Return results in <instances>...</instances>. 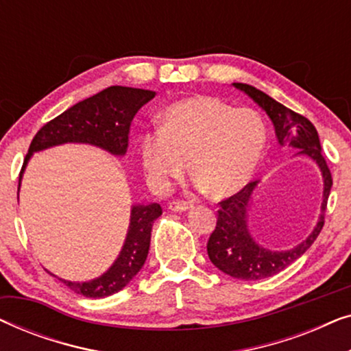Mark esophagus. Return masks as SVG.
I'll return each mask as SVG.
<instances>
[{
    "mask_svg": "<svg viewBox=\"0 0 351 351\" xmlns=\"http://www.w3.org/2000/svg\"><path fill=\"white\" fill-rule=\"evenodd\" d=\"M191 204L189 201H184V199H174L169 203V209L174 210V213H184V210L190 209Z\"/></svg>",
    "mask_w": 351,
    "mask_h": 351,
    "instance_id": "1",
    "label": "esophagus"
}]
</instances>
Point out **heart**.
<instances>
[{
  "label": "heart",
  "mask_w": 351,
  "mask_h": 351,
  "mask_svg": "<svg viewBox=\"0 0 351 351\" xmlns=\"http://www.w3.org/2000/svg\"><path fill=\"white\" fill-rule=\"evenodd\" d=\"M160 131L143 134L141 162L152 189L166 191L186 171L206 193L223 198L244 189L267 145V126L252 108H234L209 95L171 104L160 114Z\"/></svg>",
  "instance_id": "1"
}]
</instances>
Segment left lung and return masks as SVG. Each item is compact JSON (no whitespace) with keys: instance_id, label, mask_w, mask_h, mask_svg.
<instances>
[{"instance_id":"8db88e82","label":"left lung","mask_w":351,"mask_h":351,"mask_svg":"<svg viewBox=\"0 0 351 351\" xmlns=\"http://www.w3.org/2000/svg\"><path fill=\"white\" fill-rule=\"evenodd\" d=\"M233 86L247 94L270 117L281 147L289 145L299 148V152H297L299 155L308 156L318 165L324 184L318 223L308 238L297 244L295 247L287 249V251H271V249L262 247L249 232L247 210L258 180L249 182L237 195L220 201L217 225H215V230L210 233L208 241V256L210 262L225 275L244 281H256L285 270L300 256H304L306 249L315 243L324 225V210L328 206L330 186H332V176H330L323 152H321L318 132L310 123V119L292 112L291 108L276 102L275 99L256 89L254 86L243 83H233Z\"/></svg>"}]
</instances>
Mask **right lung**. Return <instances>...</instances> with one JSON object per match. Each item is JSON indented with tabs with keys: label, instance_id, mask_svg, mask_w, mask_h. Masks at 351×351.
Wrapping results in <instances>:
<instances>
[{
	"label": "right lung",
	"instance_id": "1",
	"mask_svg": "<svg viewBox=\"0 0 351 351\" xmlns=\"http://www.w3.org/2000/svg\"><path fill=\"white\" fill-rule=\"evenodd\" d=\"M156 93L147 89L110 86L93 97L84 99L70 107L59 117L46 123L33 137L23 161L22 172L35 152L46 150L62 143H89L104 148L114 156H123L129 145V129L136 113L155 97ZM19 179V186H21ZM162 214L158 203L132 206L131 223L121 252L113 265L102 276L86 282L57 280L76 294L89 299H102L117 294L141 271L150 249L153 222Z\"/></svg>",
	"mask_w": 351,
	"mask_h": 351
}]
</instances>
